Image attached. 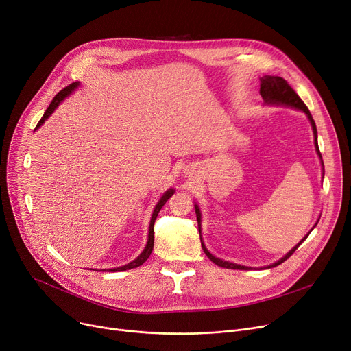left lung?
<instances>
[{
  "mask_svg": "<svg viewBox=\"0 0 351 351\" xmlns=\"http://www.w3.org/2000/svg\"><path fill=\"white\" fill-rule=\"evenodd\" d=\"M261 95L265 101V104H269V105H285V106H290V108H296V109H300L303 110V112L307 115V118L310 119V123H311V128H313V134H315V145H316V151H317V155L320 156L322 159V154L319 151V145H317V129H316V123L315 121H313L311 118V114L308 108L306 106V104L300 99V97L294 92V89L287 84L286 80L280 78V77H270V75H266L263 78H261ZM322 165H323V160H322ZM323 172H324V166H323ZM324 175V173H323ZM195 212H196V219H197V226H199V233H200V210L197 208V205H195ZM316 226V225H315ZM313 226V228H315ZM313 230V229H311ZM310 233V232H308ZM308 233L302 239L300 243L294 246L286 256H283L280 261H278L276 263L267 266V267H274L278 266L280 263H283L285 261H287L289 257L296 252V249L306 241ZM200 243H202V249H204V252L206 253V256L209 257V259L220 266V267H226V269H239V270H249L250 267L247 266H242V265H236V263H230V262H226V261H222V259H217V257H215L208 249L206 246L204 245V242H202V237H200Z\"/></svg>",
  "mask_w": 351,
  "mask_h": 351,
  "instance_id": "1",
  "label": "left lung"
}]
</instances>
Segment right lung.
Here are the masks:
<instances>
[{"label":"right lung","mask_w":351,"mask_h":351,"mask_svg":"<svg viewBox=\"0 0 351 351\" xmlns=\"http://www.w3.org/2000/svg\"><path fill=\"white\" fill-rule=\"evenodd\" d=\"M80 85V82H72L71 85H68V86H65L62 90H60L57 95L53 97V99H52V102L49 104V106L47 108V110H45V114L43 115V118L40 119V122H38V125H36V128L35 129H38L44 122H45V119H48L49 117H51V114L53 112L55 109H57V106L71 94V92L75 89L77 86ZM173 189H169V191H166L165 193H163V196L160 197V200L158 202V205L155 206V209H154V213H152V217H151V223H149V234H147V243H146V246H145V249H143V252L136 257L135 261H132L131 263H128V265H125V266H121V267H115V269H109L110 271H122V270H129V269H135V267H138V266H141V265H143L146 261H147V257L151 256V253H152V249H154V225H155V220H156V217H158V213H159V210L162 209V206L166 204V200H168L172 195H173ZM105 270V269H104Z\"/></svg>","instance_id":"1"}]
</instances>
